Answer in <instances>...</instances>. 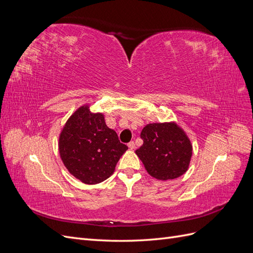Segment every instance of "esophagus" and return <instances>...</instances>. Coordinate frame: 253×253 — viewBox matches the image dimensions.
Masks as SVG:
<instances>
[{
    "label": "esophagus",
    "mask_w": 253,
    "mask_h": 253,
    "mask_svg": "<svg viewBox=\"0 0 253 253\" xmlns=\"http://www.w3.org/2000/svg\"><path fill=\"white\" fill-rule=\"evenodd\" d=\"M127 147L131 149V150H134L135 149V143H134V141H131V142H128L127 143Z\"/></svg>",
    "instance_id": "1"
}]
</instances>
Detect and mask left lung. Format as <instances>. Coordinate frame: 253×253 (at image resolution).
<instances>
[{
    "label": "left lung",
    "mask_w": 253,
    "mask_h": 253,
    "mask_svg": "<svg viewBox=\"0 0 253 253\" xmlns=\"http://www.w3.org/2000/svg\"><path fill=\"white\" fill-rule=\"evenodd\" d=\"M143 144L136 150L147 172L156 179L177 178L188 170L192 144L175 122L147 125L141 131Z\"/></svg>",
    "instance_id": "obj_1"
}]
</instances>
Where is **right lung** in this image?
<instances>
[{"label":"right lung","mask_w":253,"mask_h":253,"mask_svg":"<svg viewBox=\"0 0 253 253\" xmlns=\"http://www.w3.org/2000/svg\"><path fill=\"white\" fill-rule=\"evenodd\" d=\"M59 153L73 176L86 185H96L114 173L127 150L114 129L105 125L102 113L82 105L68 118L59 136Z\"/></svg>","instance_id":"1"}]
</instances>
